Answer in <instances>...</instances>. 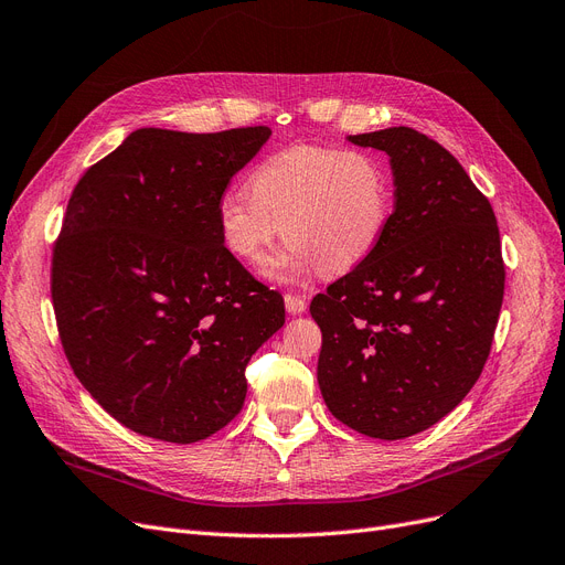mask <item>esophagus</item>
<instances>
[{
    "instance_id": "obj_1",
    "label": "esophagus",
    "mask_w": 565,
    "mask_h": 565,
    "mask_svg": "<svg viewBox=\"0 0 565 565\" xmlns=\"http://www.w3.org/2000/svg\"><path fill=\"white\" fill-rule=\"evenodd\" d=\"M284 302H286V311L288 315H305L307 311V300L302 296H296V294H286L284 296Z\"/></svg>"
}]
</instances>
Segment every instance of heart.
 I'll return each instance as SVG.
<instances>
[{"label": "heart", "mask_w": 565, "mask_h": 565, "mask_svg": "<svg viewBox=\"0 0 565 565\" xmlns=\"http://www.w3.org/2000/svg\"><path fill=\"white\" fill-rule=\"evenodd\" d=\"M391 177L382 158L340 146L290 143L225 191L216 225L225 248L246 265L265 260L284 235L290 244L265 263L269 279L298 271H344L380 246L391 221Z\"/></svg>", "instance_id": "b5f03b06"}]
</instances>
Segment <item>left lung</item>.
<instances>
[{"label":"left lung","mask_w":565,"mask_h":565,"mask_svg":"<svg viewBox=\"0 0 565 565\" xmlns=\"http://www.w3.org/2000/svg\"><path fill=\"white\" fill-rule=\"evenodd\" d=\"M388 156L395 206L380 246L311 300L319 388L349 428L403 440L479 380L505 265L489 200L445 146L412 128L349 135Z\"/></svg>","instance_id":"8db88e82"}]
</instances>
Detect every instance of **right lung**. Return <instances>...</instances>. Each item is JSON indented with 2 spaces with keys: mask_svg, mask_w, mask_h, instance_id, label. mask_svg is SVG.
<instances>
[{
  "mask_svg": "<svg viewBox=\"0 0 565 565\" xmlns=\"http://www.w3.org/2000/svg\"><path fill=\"white\" fill-rule=\"evenodd\" d=\"M271 130L141 128L81 177L53 248L62 349L116 422L191 445L235 419L284 298L223 246L216 202Z\"/></svg>",
  "mask_w": 565,
  "mask_h": 565,
  "instance_id": "1",
  "label": "right lung"
}]
</instances>
